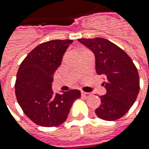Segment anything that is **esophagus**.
I'll return each mask as SVG.
<instances>
[{
    "mask_svg": "<svg viewBox=\"0 0 149 149\" xmlns=\"http://www.w3.org/2000/svg\"><path fill=\"white\" fill-rule=\"evenodd\" d=\"M90 95H91V93H86L84 92V91H81V96L83 97H89Z\"/></svg>",
    "mask_w": 149,
    "mask_h": 149,
    "instance_id": "34e87169",
    "label": "esophagus"
}]
</instances>
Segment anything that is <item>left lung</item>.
<instances>
[{"instance_id":"left-lung-1","label":"left lung","mask_w":149,"mask_h":149,"mask_svg":"<svg viewBox=\"0 0 149 149\" xmlns=\"http://www.w3.org/2000/svg\"><path fill=\"white\" fill-rule=\"evenodd\" d=\"M78 41L93 52L97 73L105 79L107 93L100 96L101 105L95 113L104 120H117L129 111L138 96L137 68L123 50L106 38H79Z\"/></svg>"}]
</instances>
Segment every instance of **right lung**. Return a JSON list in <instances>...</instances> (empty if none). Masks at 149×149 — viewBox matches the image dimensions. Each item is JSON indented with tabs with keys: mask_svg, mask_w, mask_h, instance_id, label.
I'll use <instances>...</instances> for the list:
<instances>
[{
	"mask_svg": "<svg viewBox=\"0 0 149 149\" xmlns=\"http://www.w3.org/2000/svg\"><path fill=\"white\" fill-rule=\"evenodd\" d=\"M71 39L52 40L37 46L22 62L17 73L15 93L28 118L37 125L56 127L68 118L72 102L81 97L78 89L54 93L53 76L60 67Z\"/></svg>",
	"mask_w": 149,
	"mask_h": 149,
	"instance_id": "add662e5",
	"label": "right lung"
}]
</instances>
